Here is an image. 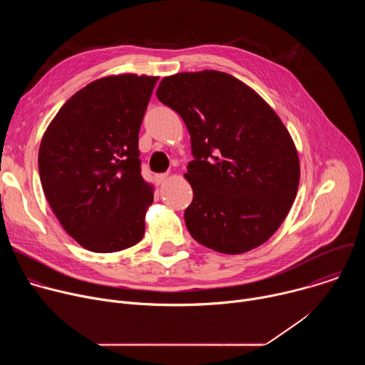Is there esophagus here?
Returning a JSON list of instances; mask_svg holds the SVG:
<instances>
[{"label":"esophagus","instance_id":"esophagus-1","mask_svg":"<svg viewBox=\"0 0 365 365\" xmlns=\"http://www.w3.org/2000/svg\"><path fill=\"white\" fill-rule=\"evenodd\" d=\"M170 179V176L168 173H162V175H155V182H158L159 185H163L166 183L168 180Z\"/></svg>","mask_w":365,"mask_h":365}]
</instances>
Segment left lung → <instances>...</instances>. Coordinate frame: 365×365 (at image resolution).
<instances>
[{"label":"left lung","instance_id":"left-lung-1","mask_svg":"<svg viewBox=\"0 0 365 365\" xmlns=\"http://www.w3.org/2000/svg\"><path fill=\"white\" fill-rule=\"evenodd\" d=\"M155 95L190 134V235L224 254L264 244L287 217L300 179L296 145L279 115L248 85L218 71L166 76Z\"/></svg>","mask_w":365,"mask_h":365}]
</instances>
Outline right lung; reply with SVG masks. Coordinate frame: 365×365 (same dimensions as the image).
Returning a JSON list of instances; mask_svg holds the SVG:
<instances>
[{
	"instance_id": "right-lung-1",
	"label": "right lung",
	"mask_w": 365,
	"mask_h": 365,
	"mask_svg": "<svg viewBox=\"0 0 365 365\" xmlns=\"http://www.w3.org/2000/svg\"><path fill=\"white\" fill-rule=\"evenodd\" d=\"M159 76L96 79L72 95L38 148L46 199L83 248L115 252L141 241L154 187L141 176L138 131Z\"/></svg>"
}]
</instances>
